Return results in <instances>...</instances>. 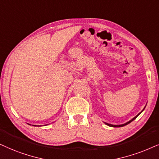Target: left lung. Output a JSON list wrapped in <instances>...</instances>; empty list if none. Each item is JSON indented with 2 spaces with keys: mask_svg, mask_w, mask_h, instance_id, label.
Here are the masks:
<instances>
[{
  "mask_svg": "<svg viewBox=\"0 0 159 159\" xmlns=\"http://www.w3.org/2000/svg\"><path fill=\"white\" fill-rule=\"evenodd\" d=\"M143 110H144V109H143ZM140 113H139L138 114V115H137V116H135V117H134V118H133L132 120H129V121L126 122V124H121V125H112V124H107V123H105V124H107V126H113V127H121V126H126V125H127V124H129V123H131V122H132V120H134L135 119V118H136L137 117V116H139V114H140Z\"/></svg>",
  "mask_w": 159,
  "mask_h": 159,
  "instance_id": "8db88e82",
  "label": "left lung"
}]
</instances>
